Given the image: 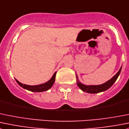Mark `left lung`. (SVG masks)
Masks as SVG:
<instances>
[{
	"instance_id": "8db88e82",
	"label": "left lung",
	"mask_w": 129,
	"mask_h": 129,
	"mask_svg": "<svg viewBox=\"0 0 129 129\" xmlns=\"http://www.w3.org/2000/svg\"><path fill=\"white\" fill-rule=\"evenodd\" d=\"M121 69H122V67H120V70L118 71V72L112 77V79L108 81L107 82H105V83L102 84L101 85H84L83 84L81 83V82H79L78 79V77L76 75V78H77V84L78 86V87L81 89L82 91H84V92H88V93H92V94H95V93H98V92H103V91H106V90L108 89L112 85L114 84V82H115L116 80L118 78V76L120 75L121 72Z\"/></svg>"
}]
</instances>
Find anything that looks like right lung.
Wrapping results in <instances>:
<instances>
[{
  "mask_svg": "<svg viewBox=\"0 0 129 129\" xmlns=\"http://www.w3.org/2000/svg\"><path fill=\"white\" fill-rule=\"evenodd\" d=\"M56 74H57V72H55L53 74V76L52 77V78L49 81H47V82H45V83L39 85H35V86H29V85L24 84H22L20 82H19L17 79H16V81L18 83V84L22 87H23L24 89H26L29 90L30 91H33V92H43V91L48 90L53 86V84L55 82V80Z\"/></svg>",
  "mask_w": 129,
  "mask_h": 129,
  "instance_id": "1",
  "label": "right lung"
}]
</instances>
